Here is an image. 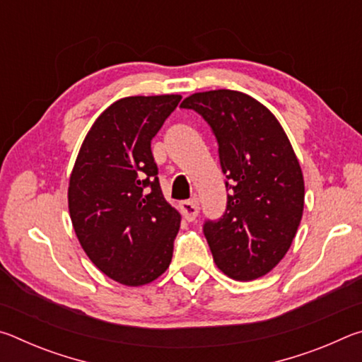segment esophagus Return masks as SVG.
<instances>
[{"label":"esophagus","mask_w":362,"mask_h":362,"mask_svg":"<svg viewBox=\"0 0 362 362\" xmlns=\"http://www.w3.org/2000/svg\"><path fill=\"white\" fill-rule=\"evenodd\" d=\"M180 209L183 217H185L188 222H192L196 217H198V212H199V204L196 199H189V201H182L180 203Z\"/></svg>","instance_id":"esophagus-1"}]
</instances>
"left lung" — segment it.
I'll use <instances>...</instances> for the list:
<instances>
[{"label":"left lung","mask_w":362,"mask_h":362,"mask_svg":"<svg viewBox=\"0 0 362 362\" xmlns=\"http://www.w3.org/2000/svg\"><path fill=\"white\" fill-rule=\"evenodd\" d=\"M209 124L226 175V209L206 220L217 267L238 281L267 274L289 250L303 214L298 159L274 115L240 90L196 93L180 103Z\"/></svg>","instance_id":"left-lung-1"}]
</instances>
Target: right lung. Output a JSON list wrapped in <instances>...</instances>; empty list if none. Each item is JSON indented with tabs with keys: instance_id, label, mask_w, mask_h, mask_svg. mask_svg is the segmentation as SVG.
<instances>
[{
	"instance_id": "add662e5",
	"label": "right lung",
	"mask_w": 362,
	"mask_h": 362,
	"mask_svg": "<svg viewBox=\"0 0 362 362\" xmlns=\"http://www.w3.org/2000/svg\"><path fill=\"white\" fill-rule=\"evenodd\" d=\"M180 95L124 97L86 136L70 177L69 209L90 262L124 286H142L173 260L180 214L164 199L151 140Z\"/></svg>"
}]
</instances>
